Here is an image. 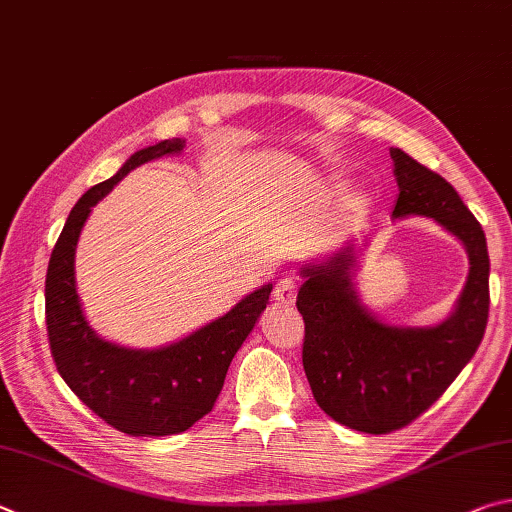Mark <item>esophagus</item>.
I'll return each mask as SVG.
<instances>
[{"mask_svg": "<svg viewBox=\"0 0 512 512\" xmlns=\"http://www.w3.org/2000/svg\"><path fill=\"white\" fill-rule=\"evenodd\" d=\"M273 297L280 304H293L295 297H297V282L293 280V277H284V280L275 284Z\"/></svg>", "mask_w": 512, "mask_h": 512, "instance_id": "esophagus-1", "label": "esophagus"}]
</instances>
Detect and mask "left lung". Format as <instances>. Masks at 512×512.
Here are the masks:
<instances>
[{
    "instance_id": "left-lung-1",
    "label": "left lung",
    "mask_w": 512,
    "mask_h": 512,
    "mask_svg": "<svg viewBox=\"0 0 512 512\" xmlns=\"http://www.w3.org/2000/svg\"><path fill=\"white\" fill-rule=\"evenodd\" d=\"M389 154L398 183L392 217L436 221L461 241L470 268L452 313L432 327L387 324L362 304L353 282L360 246L353 241L300 268L302 365L315 403L333 421L367 434L401 430L439 401L479 349L490 306L481 224L443 176L398 147Z\"/></svg>"
}]
</instances>
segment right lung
<instances>
[{"label":"right lung","instance_id":"obj_1","mask_svg":"<svg viewBox=\"0 0 512 512\" xmlns=\"http://www.w3.org/2000/svg\"><path fill=\"white\" fill-rule=\"evenodd\" d=\"M183 147V138L143 147L111 179L82 194L46 271V331L55 367L89 410L129 436L179 434L212 412L232 358L273 291L271 282L259 286L221 318L159 349L116 345L91 329L76 288V246L91 208L138 165L181 154Z\"/></svg>","mask_w":512,"mask_h":512}]
</instances>
